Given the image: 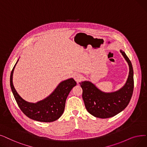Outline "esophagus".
Listing matches in <instances>:
<instances>
[{
  "label": "esophagus",
  "mask_w": 147,
  "mask_h": 147,
  "mask_svg": "<svg viewBox=\"0 0 147 147\" xmlns=\"http://www.w3.org/2000/svg\"><path fill=\"white\" fill-rule=\"evenodd\" d=\"M74 80L77 82L78 83H79V82H80V81H82V80H83V76H82V75H81V74H79V73H76V74H75L74 75Z\"/></svg>",
  "instance_id": "34e87169"
}]
</instances>
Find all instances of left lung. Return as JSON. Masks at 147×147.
<instances>
[{"mask_svg":"<svg viewBox=\"0 0 147 147\" xmlns=\"http://www.w3.org/2000/svg\"><path fill=\"white\" fill-rule=\"evenodd\" d=\"M121 54L129 66V74L125 85L119 90L105 93L101 91L91 82L79 83L82 88V98L87 111L95 117L108 118L123 111L131 100L133 88V69L131 61L122 50Z\"/></svg>","mask_w":147,"mask_h":147,"instance_id":"obj_1","label":"left lung"}]
</instances>
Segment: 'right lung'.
Instances as JSON below:
<instances>
[{
	"label": "right lung",
	"mask_w": 147,
	"mask_h": 147,
	"mask_svg": "<svg viewBox=\"0 0 147 147\" xmlns=\"http://www.w3.org/2000/svg\"><path fill=\"white\" fill-rule=\"evenodd\" d=\"M14 68L15 65L11 73L10 86L17 103L23 113L29 118L40 122H53L59 118L64 111L69 92L76 85V81L71 78L62 82L50 96L36 103H31L23 100L14 87L12 75Z\"/></svg>",
	"instance_id": "1"
}]
</instances>
